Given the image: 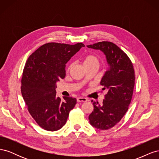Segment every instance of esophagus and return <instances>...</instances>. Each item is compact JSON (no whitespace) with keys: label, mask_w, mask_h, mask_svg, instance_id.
I'll return each instance as SVG.
<instances>
[{"label":"esophagus","mask_w":159,"mask_h":159,"mask_svg":"<svg viewBox=\"0 0 159 159\" xmlns=\"http://www.w3.org/2000/svg\"><path fill=\"white\" fill-rule=\"evenodd\" d=\"M88 101V99H86L85 98H81V97H79L77 98V102L78 103L79 102H85Z\"/></svg>","instance_id":"34e87169"}]
</instances>
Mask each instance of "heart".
Masks as SVG:
<instances>
[{
  "mask_svg": "<svg viewBox=\"0 0 159 159\" xmlns=\"http://www.w3.org/2000/svg\"><path fill=\"white\" fill-rule=\"evenodd\" d=\"M98 57L93 56V55H88L85 57L84 61V64H91V63H93V62H98Z\"/></svg>",
  "mask_w": 159,
  "mask_h": 159,
  "instance_id": "obj_1",
  "label": "heart"
}]
</instances>
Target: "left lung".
Here are the masks:
<instances>
[{"label": "left lung", "mask_w": 159, "mask_h": 159, "mask_svg": "<svg viewBox=\"0 0 159 159\" xmlns=\"http://www.w3.org/2000/svg\"><path fill=\"white\" fill-rule=\"evenodd\" d=\"M88 48L99 50L106 56L109 65L101 80L106 89L103 103L92 100L93 111L89 116L90 124L100 130L112 128L119 123L127 111L132 99L135 80L133 64L122 50L111 42H99Z\"/></svg>", "instance_id": "1"}]
</instances>
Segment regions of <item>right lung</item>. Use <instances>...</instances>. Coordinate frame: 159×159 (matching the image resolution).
Returning a JSON list of instances; mask_svg holds the SVG:
<instances>
[{
  "instance_id": "obj_1",
  "label": "right lung",
  "mask_w": 159,
  "mask_h": 159,
  "mask_svg": "<svg viewBox=\"0 0 159 159\" xmlns=\"http://www.w3.org/2000/svg\"><path fill=\"white\" fill-rule=\"evenodd\" d=\"M85 45L50 42L28 57L23 70L21 93L31 116L46 131H55L66 124L75 98L57 97L56 83L66 76V64Z\"/></svg>"
}]
</instances>
